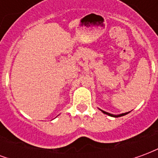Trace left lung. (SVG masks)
I'll list each match as a JSON object with an SVG mask.
<instances>
[{
    "instance_id": "1",
    "label": "left lung",
    "mask_w": 158,
    "mask_h": 158,
    "mask_svg": "<svg viewBox=\"0 0 158 158\" xmlns=\"http://www.w3.org/2000/svg\"><path fill=\"white\" fill-rule=\"evenodd\" d=\"M100 110H101V111H102V112L104 114H106V115H108V116H111V117H114V118H118V117L124 116V115H126V114H128V113H129V112H128V113H121V114H118V115H114V114H112V113H107V112H105V111H103V110H102V109H100Z\"/></svg>"
}]
</instances>
